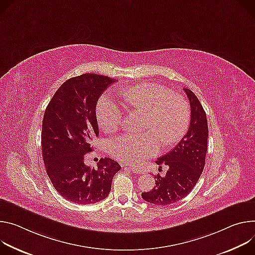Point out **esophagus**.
<instances>
[{"instance_id": "34e87169", "label": "esophagus", "mask_w": 255, "mask_h": 255, "mask_svg": "<svg viewBox=\"0 0 255 255\" xmlns=\"http://www.w3.org/2000/svg\"><path fill=\"white\" fill-rule=\"evenodd\" d=\"M124 167L126 168V166H124ZM127 168H129L131 171H134V172H136V173L139 172V169L137 168V166H128V167H127Z\"/></svg>"}]
</instances>
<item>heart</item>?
<instances>
[{
    "label": "heart",
    "mask_w": 255,
    "mask_h": 255,
    "mask_svg": "<svg viewBox=\"0 0 255 255\" xmlns=\"http://www.w3.org/2000/svg\"><path fill=\"white\" fill-rule=\"evenodd\" d=\"M127 104L146 112L142 135L123 134L110 140L111 155L123 163H133L154 156L164 146H172L184 136L190 122L186 99L170 93L157 84L144 83L123 92ZM124 111L109 94L102 95L96 105L99 127L106 132L115 131L121 125Z\"/></svg>",
    "instance_id": "heart-1"
}]
</instances>
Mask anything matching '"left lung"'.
<instances>
[{"label": "left lung", "mask_w": 255, "mask_h": 255, "mask_svg": "<svg viewBox=\"0 0 255 255\" xmlns=\"http://www.w3.org/2000/svg\"><path fill=\"white\" fill-rule=\"evenodd\" d=\"M183 90L190 104L189 128L175 148L156 161L160 168L168 166L166 174L155 175L154 188L142 193L146 202L158 206L182 200L199 181L205 167L209 136L207 115L194 93Z\"/></svg>", "instance_id": "8db88e82"}]
</instances>
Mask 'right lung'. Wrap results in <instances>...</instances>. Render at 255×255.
<instances>
[{
  "instance_id": "1",
  "label": "right lung",
  "mask_w": 255,
  "mask_h": 255,
  "mask_svg": "<svg viewBox=\"0 0 255 255\" xmlns=\"http://www.w3.org/2000/svg\"><path fill=\"white\" fill-rule=\"evenodd\" d=\"M117 80L83 74L67 80L50 99L42 121L41 148L47 175L64 199L80 205L95 204L110 192L120 164L101 158L97 168L84 162L99 134L96 105L100 95Z\"/></svg>"
}]
</instances>
